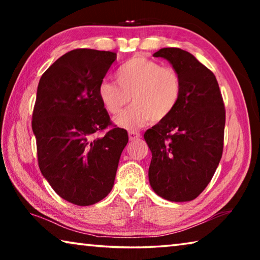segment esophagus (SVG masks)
<instances>
[{
	"mask_svg": "<svg viewBox=\"0 0 260 260\" xmlns=\"http://www.w3.org/2000/svg\"><path fill=\"white\" fill-rule=\"evenodd\" d=\"M140 133H138V132H135V131H129L128 132V138H129V140L131 141H133V140H136V139H140Z\"/></svg>",
	"mask_w": 260,
	"mask_h": 260,
	"instance_id": "1",
	"label": "esophagus"
}]
</instances>
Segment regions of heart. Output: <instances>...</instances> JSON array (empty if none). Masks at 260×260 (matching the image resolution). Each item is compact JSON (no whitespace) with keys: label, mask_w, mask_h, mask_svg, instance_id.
Returning a JSON list of instances; mask_svg holds the SVG:
<instances>
[{"label":"heart","mask_w":260,"mask_h":260,"mask_svg":"<svg viewBox=\"0 0 260 260\" xmlns=\"http://www.w3.org/2000/svg\"><path fill=\"white\" fill-rule=\"evenodd\" d=\"M117 83L102 81L98 96L109 113L117 114L129 102V107L114 118L120 128L136 129L152 121H162L177 109L182 94V81L173 68L144 56H134L122 63L116 72Z\"/></svg>","instance_id":"obj_1"}]
</instances>
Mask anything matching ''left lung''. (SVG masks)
Returning <instances> with one entry per match:
<instances>
[{
  "label": "left lung",
  "mask_w": 260,
  "mask_h": 260,
  "mask_svg": "<svg viewBox=\"0 0 260 260\" xmlns=\"http://www.w3.org/2000/svg\"><path fill=\"white\" fill-rule=\"evenodd\" d=\"M153 57L167 59L179 72L182 94L173 113L144 133L152 155L149 182L167 201H192L221 159L225 105L214 74L190 52L162 48Z\"/></svg>",
  "instance_id": "left-lung-1"
}]
</instances>
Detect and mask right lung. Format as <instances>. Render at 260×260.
<instances>
[{
  "mask_svg": "<svg viewBox=\"0 0 260 260\" xmlns=\"http://www.w3.org/2000/svg\"><path fill=\"white\" fill-rule=\"evenodd\" d=\"M116 58L111 51L74 49L39 81L32 116L39 167L51 188L72 204L91 205L108 196L128 142L126 129L116 126L95 138L112 124L98 87Z\"/></svg>",
  "mask_w": 260,
  "mask_h": 260,
  "instance_id": "right-lung-1",
  "label": "right lung"
}]
</instances>
